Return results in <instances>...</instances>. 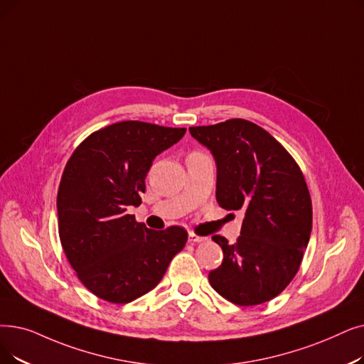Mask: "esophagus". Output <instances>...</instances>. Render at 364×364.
<instances>
[{
  "instance_id": "esophagus-1",
  "label": "esophagus",
  "mask_w": 364,
  "mask_h": 364,
  "mask_svg": "<svg viewBox=\"0 0 364 364\" xmlns=\"http://www.w3.org/2000/svg\"><path fill=\"white\" fill-rule=\"evenodd\" d=\"M205 240V236H199V235H196L195 232H188V242L191 244H196V242H203Z\"/></svg>"
}]
</instances>
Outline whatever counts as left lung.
<instances>
[{
	"label": "left lung",
	"instance_id": "8db88e82",
	"mask_svg": "<svg viewBox=\"0 0 364 364\" xmlns=\"http://www.w3.org/2000/svg\"><path fill=\"white\" fill-rule=\"evenodd\" d=\"M188 131L214 157L220 207L244 213L236 244L213 236L223 263L210 272L211 287L235 305L267 302L294 278L309 242L312 203L304 173L256 123L232 119Z\"/></svg>",
	"mask_w": 364,
	"mask_h": 364
}]
</instances>
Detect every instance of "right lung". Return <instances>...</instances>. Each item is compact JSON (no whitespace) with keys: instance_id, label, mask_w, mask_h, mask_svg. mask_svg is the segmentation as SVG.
Masks as SVG:
<instances>
[{"instance_id":"right-lung-1","label":"right lung","mask_w":364,"mask_h":364,"mask_svg":"<svg viewBox=\"0 0 364 364\" xmlns=\"http://www.w3.org/2000/svg\"><path fill=\"white\" fill-rule=\"evenodd\" d=\"M184 134L136 120L113 123L89 135L62 173V248L85 287L107 302L129 304L153 290L184 248L183 228L151 230L128 214L141 203L154 157Z\"/></svg>"}]
</instances>
